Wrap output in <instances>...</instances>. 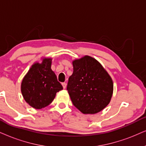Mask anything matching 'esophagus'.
<instances>
[{
    "label": "esophagus",
    "mask_w": 146,
    "mask_h": 146,
    "mask_svg": "<svg viewBox=\"0 0 146 146\" xmlns=\"http://www.w3.org/2000/svg\"><path fill=\"white\" fill-rule=\"evenodd\" d=\"M62 87H63V88L64 89H65L66 88V87H67V84H66V83H62Z\"/></svg>",
    "instance_id": "1"
}]
</instances>
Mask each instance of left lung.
<instances>
[{
	"mask_svg": "<svg viewBox=\"0 0 146 146\" xmlns=\"http://www.w3.org/2000/svg\"><path fill=\"white\" fill-rule=\"evenodd\" d=\"M73 66L67 90L73 105L84 114L100 112L112 98L111 77L97 60L88 55L73 60Z\"/></svg>",
	"mask_w": 146,
	"mask_h": 146,
	"instance_id": "left-lung-1",
	"label": "left lung"
}]
</instances>
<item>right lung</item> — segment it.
Masks as SVG:
<instances>
[{"mask_svg":"<svg viewBox=\"0 0 146 146\" xmlns=\"http://www.w3.org/2000/svg\"><path fill=\"white\" fill-rule=\"evenodd\" d=\"M52 58H43L42 62L33 64L22 80L21 91L29 106L41 109L48 106L62 90L54 72L51 69Z\"/></svg>","mask_w":146,"mask_h":146,"instance_id":"right-lung-1","label":"right lung"}]
</instances>
